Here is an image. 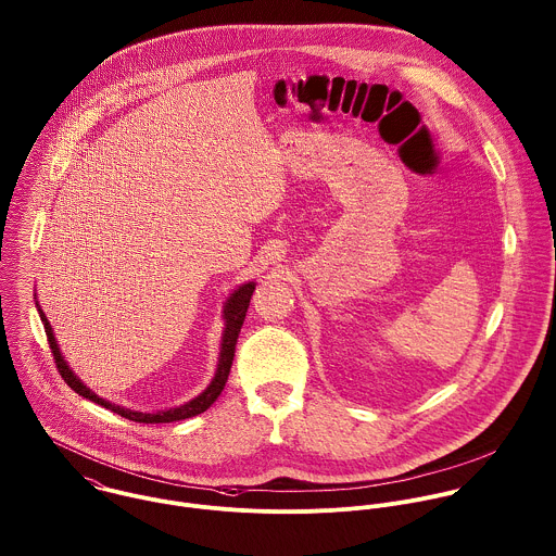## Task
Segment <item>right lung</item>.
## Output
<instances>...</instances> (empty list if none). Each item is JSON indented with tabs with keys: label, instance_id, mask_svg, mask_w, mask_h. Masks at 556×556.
I'll list each match as a JSON object with an SVG mask.
<instances>
[{
	"label": "right lung",
	"instance_id": "add662e5",
	"mask_svg": "<svg viewBox=\"0 0 556 556\" xmlns=\"http://www.w3.org/2000/svg\"><path fill=\"white\" fill-rule=\"evenodd\" d=\"M255 290V283H244L240 286L225 303V331H223V343H222V356H219V367H217V374L213 378V382L208 384V389L204 393H200L195 400L187 402L185 406H178V408H172V410H161V413H137V410H128V408H122V406H115L112 402L94 395L73 371L71 367L66 365L64 356L60 354V348L55 343V337L51 331V325L47 320V316L42 314V309H38L40 314V320L45 325V333H47V341H49V348L53 352V361H55V367L60 371V376L64 378V382L75 391L79 393L81 397L94 402V404H101L103 408L112 410L115 415L128 419V421H135V424H172V421H182V419H189V417H195L204 410L211 408V404L222 395L223 387L227 382V376H229V369H231V361H233V352H236V341H238V334L242 329V323H244V316H247V309H249V301H251V294Z\"/></svg>",
	"mask_w": 556,
	"mask_h": 556
}]
</instances>
